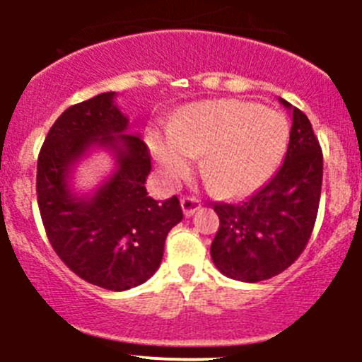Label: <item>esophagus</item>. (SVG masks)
I'll return each instance as SVG.
<instances>
[{"mask_svg": "<svg viewBox=\"0 0 362 362\" xmlns=\"http://www.w3.org/2000/svg\"><path fill=\"white\" fill-rule=\"evenodd\" d=\"M180 204H182V210H184L185 217H191L196 210H199V208H202V202H199L198 198H192V196H185V198H182Z\"/></svg>", "mask_w": 362, "mask_h": 362, "instance_id": "esophagus-1", "label": "esophagus"}]
</instances>
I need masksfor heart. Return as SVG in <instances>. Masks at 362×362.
Returning a JSON list of instances; mask_svg holds the SVG:
<instances>
[{
	"label": "heart",
	"instance_id": "b5f03b06",
	"mask_svg": "<svg viewBox=\"0 0 362 362\" xmlns=\"http://www.w3.org/2000/svg\"><path fill=\"white\" fill-rule=\"evenodd\" d=\"M287 140L289 124L282 113L238 100L187 105L171 127H152L147 134L168 185L187 177L192 158L202 156V175L224 196L257 189L282 159Z\"/></svg>",
	"mask_w": 362,
	"mask_h": 362
}]
</instances>
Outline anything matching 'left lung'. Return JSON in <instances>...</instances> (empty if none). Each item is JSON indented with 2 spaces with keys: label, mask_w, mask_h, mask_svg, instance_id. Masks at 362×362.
I'll return each mask as SVG.
<instances>
[{
  "label": "left lung",
  "mask_w": 362,
  "mask_h": 362,
  "mask_svg": "<svg viewBox=\"0 0 362 362\" xmlns=\"http://www.w3.org/2000/svg\"><path fill=\"white\" fill-rule=\"evenodd\" d=\"M293 112L289 147L275 177L249 199L217 203L218 231L211 261L240 282H261L289 268L312 236L322 189V148L308 117L286 100Z\"/></svg>",
  "instance_id": "1"
}]
</instances>
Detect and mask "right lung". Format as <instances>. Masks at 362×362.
I'll list each match as a JSON object with an SVG mask.
<instances>
[{"instance_id":"obj_1","label":"right lung","mask_w":362,"mask_h":362,"mask_svg":"<svg viewBox=\"0 0 362 362\" xmlns=\"http://www.w3.org/2000/svg\"><path fill=\"white\" fill-rule=\"evenodd\" d=\"M103 93L73 105L47 134L36 166V194L49 242L75 275L108 291H126L158 272L164 242L184 218L177 196L159 203L145 182L151 152L140 136L124 134L127 119ZM90 146H107L117 170L90 199L71 192V166Z\"/></svg>"}]
</instances>
